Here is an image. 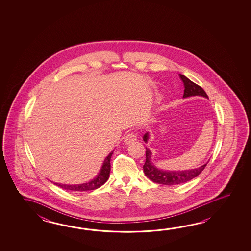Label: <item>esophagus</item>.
I'll return each instance as SVG.
<instances>
[{"mask_svg":"<svg viewBox=\"0 0 251 251\" xmlns=\"http://www.w3.org/2000/svg\"><path fill=\"white\" fill-rule=\"evenodd\" d=\"M136 140V136L134 134V133H129V134H127L126 137H125V139H124V142H125V144H130V143H133V142H135Z\"/></svg>","mask_w":251,"mask_h":251,"instance_id":"obj_1","label":"esophagus"}]
</instances>
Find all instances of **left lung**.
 <instances>
[{
	"label": "left lung",
	"mask_w": 251,
	"mask_h": 251,
	"mask_svg": "<svg viewBox=\"0 0 251 251\" xmlns=\"http://www.w3.org/2000/svg\"><path fill=\"white\" fill-rule=\"evenodd\" d=\"M180 79L182 80L184 84V94L183 98L193 97V96H202L207 98L206 93L203 91L202 87H200L198 84H195L192 81L186 77L185 75L180 74ZM149 133H145L143 136V140L147 143L149 140ZM145 154H146V159H145V165H144V172L146 177H148L150 180H152L153 182L159 183L163 185H177L185 183L187 181L194 179L195 177L199 176L201 172L206 167L207 163L202 165L201 167L189 169V170H164L159 169L158 167L151 162V151L149 148H145Z\"/></svg>",
	"instance_id": "left-lung-1"
}]
</instances>
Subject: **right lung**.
Here are the masks:
<instances>
[{
	"label": "right lung",
	"mask_w": 251,
	"mask_h": 251,
	"mask_svg": "<svg viewBox=\"0 0 251 251\" xmlns=\"http://www.w3.org/2000/svg\"><path fill=\"white\" fill-rule=\"evenodd\" d=\"M113 152H114V150L106 156L104 162L102 164L101 168L96 177L93 178V180H90L88 182L82 183V184L70 185L62 184V183H54V184L57 185L58 187L65 189V190H69V191H89V190H93V189L101 187L102 185L106 183V180H108V178H109L111 170L110 159Z\"/></svg>",
	"instance_id": "add662e5"
}]
</instances>
